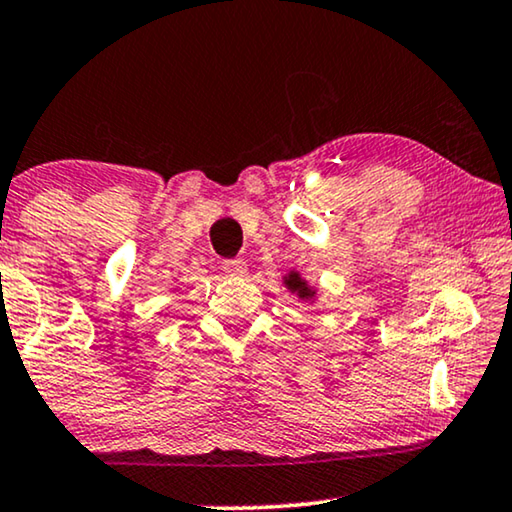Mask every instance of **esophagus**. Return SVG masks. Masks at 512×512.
Segmentation results:
<instances>
[{
	"instance_id": "obj_1",
	"label": "esophagus",
	"mask_w": 512,
	"mask_h": 512,
	"mask_svg": "<svg viewBox=\"0 0 512 512\" xmlns=\"http://www.w3.org/2000/svg\"><path fill=\"white\" fill-rule=\"evenodd\" d=\"M223 270H226L230 277H244V275H247V263H244V261H226V263H223Z\"/></svg>"
}]
</instances>
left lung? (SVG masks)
Instances as JSON below:
<instances>
[{
    "label": "left lung",
    "instance_id": "8db88e82",
    "mask_svg": "<svg viewBox=\"0 0 512 512\" xmlns=\"http://www.w3.org/2000/svg\"><path fill=\"white\" fill-rule=\"evenodd\" d=\"M284 284L289 286V289H291L293 293H298V296L303 298V300H307V298H312V296H314V291L310 289V286H307V284L303 282V279H300L298 272H291V275L284 279Z\"/></svg>",
    "mask_w": 512,
    "mask_h": 512
}]
</instances>
